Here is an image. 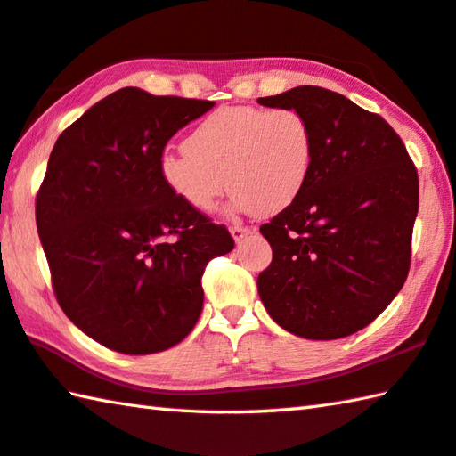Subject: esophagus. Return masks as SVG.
<instances>
[{
  "mask_svg": "<svg viewBox=\"0 0 456 456\" xmlns=\"http://www.w3.org/2000/svg\"><path fill=\"white\" fill-rule=\"evenodd\" d=\"M231 235H233V239L237 243H241L243 239L247 237V235H251V233H255V227H245V225H231Z\"/></svg>",
  "mask_w": 456,
  "mask_h": 456,
  "instance_id": "esophagus-1",
  "label": "esophagus"
}]
</instances>
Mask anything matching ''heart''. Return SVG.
Masks as SVG:
<instances>
[{
	"label": "heart",
	"instance_id": "b5f03b06",
	"mask_svg": "<svg viewBox=\"0 0 456 456\" xmlns=\"http://www.w3.org/2000/svg\"><path fill=\"white\" fill-rule=\"evenodd\" d=\"M313 157V129L301 111L227 105L197 123L185 151H165L159 173L169 191L195 211H213L227 180L233 207L273 215L299 197Z\"/></svg>",
	"mask_w": 456,
	"mask_h": 456
}]
</instances>
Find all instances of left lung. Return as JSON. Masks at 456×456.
<instances>
[{"label":"left lung","mask_w":456,"mask_h":456,"mask_svg":"<svg viewBox=\"0 0 456 456\" xmlns=\"http://www.w3.org/2000/svg\"><path fill=\"white\" fill-rule=\"evenodd\" d=\"M256 102L301 111L314 139L303 191L261 225L273 261L256 279L259 297L289 333L313 341L349 337L407 281L417 167L380 115L335 91L301 86Z\"/></svg>","instance_id":"1"}]
</instances>
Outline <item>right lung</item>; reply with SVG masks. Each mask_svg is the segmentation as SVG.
Listing matches in <instances>:
<instances>
[{"label":"right lung","mask_w":456,"mask_h":456,"mask_svg":"<svg viewBox=\"0 0 456 456\" xmlns=\"http://www.w3.org/2000/svg\"><path fill=\"white\" fill-rule=\"evenodd\" d=\"M213 102L123 87L63 131L36 200L57 303L73 325L126 354L169 349L203 309L201 277L233 237L163 183L169 139Z\"/></svg>","instance_id":"right-lung-1"}]
</instances>
